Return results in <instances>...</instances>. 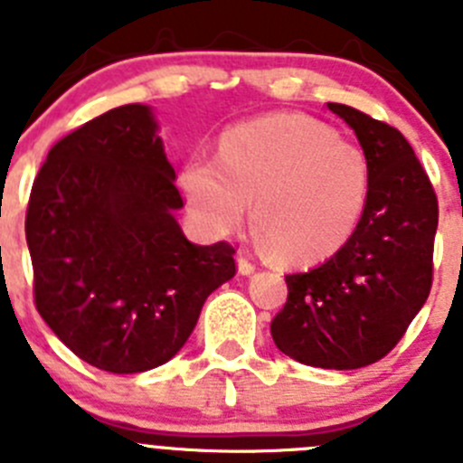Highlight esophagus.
Wrapping results in <instances>:
<instances>
[{
  "label": "esophagus",
  "mask_w": 463,
  "mask_h": 463,
  "mask_svg": "<svg viewBox=\"0 0 463 463\" xmlns=\"http://www.w3.org/2000/svg\"><path fill=\"white\" fill-rule=\"evenodd\" d=\"M255 269H257L255 261L245 255V252H239V273L241 276H250V273H255Z\"/></svg>",
  "instance_id": "1"
}]
</instances>
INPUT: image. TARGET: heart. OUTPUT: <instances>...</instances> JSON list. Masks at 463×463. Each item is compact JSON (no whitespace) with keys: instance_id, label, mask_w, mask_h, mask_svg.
I'll return each mask as SVG.
<instances>
[{"instance_id":"b5f03b06","label":"heart","mask_w":463,"mask_h":463,"mask_svg":"<svg viewBox=\"0 0 463 463\" xmlns=\"http://www.w3.org/2000/svg\"><path fill=\"white\" fill-rule=\"evenodd\" d=\"M181 187L196 222L234 232L255 202V224L285 264H313L345 243L369 202L366 155L322 122L298 113L229 129L218 162L190 159Z\"/></svg>"}]
</instances>
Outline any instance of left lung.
Listing matches in <instances>:
<instances>
[{"label": "left lung", "instance_id": "1", "mask_svg": "<svg viewBox=\"0 0 463 463\" xmlns=\"http://www.w3.org/2000/svg\"><path fill=\"white\" fill-rule=\"evenodd\" d=\"M326 106L357 134L371 169L369 202L336 255L285 276L288 301L271 336L297 362L350 371L390 354L427 301L439 199L396 127L353 106Z\"/></svg>", "mask_w": 463, "mask_h": 463}]
</instances>
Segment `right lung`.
<instances>
[{
	"instance_id": "1",
	"label": "right lung",
	"mask_w": 463,
	"mask_h": 463,
	"mask_svg": "<svg viewBox=\"0 0 463 463\" xmlns=\"http://www.w3.org/2000/svg\"><path fill=\"white\" fill-rule=\"evenodd\" d=\"M148 106L127 104L55 143L30 192L34 304L76 357L109 373L169 362L203 301L236 276L234 245H194Z\"/></svg>"
}]
</instances>
